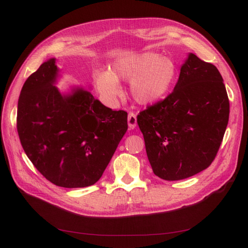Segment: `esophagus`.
I'll return each mask as SVG.
<instances>
[{
  "label": "esophagus",
  "instance_id": "1",
  "mask_svg": "<svg viewBox=\"0 0 248 248\" xmlns=\"http://www.w3.org/2000/svg\"><path fill=\"white\" fill-rule=\"evenodd\" d=\"M138 124V119H136V115L134 113H129L128 115V124L130 129H134Z\"/></svg>",
  "mask_w": 248,
  "mask_h": 248
}]
</instances>
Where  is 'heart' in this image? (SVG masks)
I'll return each instance as SVG.
<instances>
[{
	"mask_svg": "<svg viewBox=\"0 0 248 248\" xmlns=\"http://www.w3.org/2000/svg\"><path fill=\"white\" fill-rule=\"evenodd\" d=\"M177 67L168 56L144 52L113 65L112 72L96 76V87L102 97L113 100L121 93L119 80L131 83V93L140 104L150 105L166 96L176 80Z\"/></svg>",
	"mask_w": 248,
	"mask_h": 248,
	"instance_id": "obj_1",
	"label": "heart"
}]
</instances>
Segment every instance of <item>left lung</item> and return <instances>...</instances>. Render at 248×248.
I'll return each instance as SVG.
<instances>
[{
    "label": "left lung",
    "mask_w": 248,
    "mask_h": 248,
    "mask_svg": "<svg viewBox=\"0 0 248 248\" xmlns=\"http://www.w3.org/2000/svg\"><path fill=\"white\" fill-rule=\"evenodd\" d=\"M228 119L229 100L217 68L188 53L172 93L138 115L155 175L176 181L208 168Z\"/></svg>",
    "instance_id": "left-lung-1"
}]
</instances>
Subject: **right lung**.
<instances>
[{
	"mask_svg": "<svg viewBox=\"0 0 248 248\" xmlns=\"http://www.w3.org/2000/svg\"><path fill=\"white\" fill-rule=\"evenodd\" d=\"M55 59L43 62L21 89L17 130L24 152L57 186H93L128 130V114L113 110L87 89L62 93Z\"/></svg>",
	"mask_w": 248,
	"mask_h": 248,
	"instance_id": "add662e5",
	"label": "right lung"
}]
</instances>
